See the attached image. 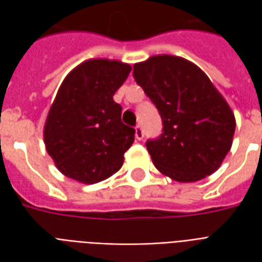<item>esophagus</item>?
Masks as SVG:
<instances>
[{
  "label": "esophagus",
  "mask_w": 262,
  "mask_h": 262,
  "mask_svg": "<svg viewBox=\"0 0 262 262\" xmlns=\"http://www.w3.org/2000/svg\"><path fill=\"white\" fill-rule=\"evenodd\" d=\"M135 136H136L137 140H143V137H144V130H143V127L140 125H137L135 127Z\"/></svg>",
  "instance_id": "34e87169"
}]
</instances>
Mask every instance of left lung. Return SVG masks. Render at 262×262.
<instances>
[{
  "label": "left lung",
  "mask_w": 262,
  "mask_h": 262,
  "mask_svg": "<svg viewBox=\"0 0 262 262\" xmlns=\"http://www.w3.org/2000/svg\"><path fill=\"white\" fill-rule=\"evenodd\" d=\"M133 77L163 119V133L146 147L156 168L178 182L213 174L229 153L236 119L209 77L170 54L133 66Z\"/></svg>",
  "instance_id": "1"
}]
</instances>
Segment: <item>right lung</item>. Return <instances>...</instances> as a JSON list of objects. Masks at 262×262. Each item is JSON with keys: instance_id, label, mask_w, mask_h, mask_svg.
I'll return each instance as SVG.
<instances>
[{"instance_id": "right-lung-1", "label": "right lung", "mask_w": 262, "mask_h": 262, "mask_svg": "<svg viewBox=\"0 0 262 262\" xmlns=\"http://www.w3.org/2000/svg\"><path fill=\"white\" fill-rule=\"evenodd\" d=\"M130 70L118 60L91 59L61 82L43 130L46 150L61 174L95 184L119 171L135 129L122 122L114 95Z\"/></svg>"}]
</instances>
